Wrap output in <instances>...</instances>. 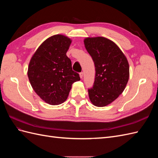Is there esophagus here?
Here are the masks:
<instances>
[{
  "mask_svg": "<svg viewBox=\"0 0 158 158\" xmlns=\"http://www.w3.org/2000/svg\"><path fill=\"white\" fill-rule=\"evenodd\" d=\"M80 77L81 79H82V78H83V73H80Z\"/></svg>",
  "mask_w": 158,
  "mask_h": 158,
  "instance_id": "34e87169",
  "label": "esophagus"
}]
</instances>
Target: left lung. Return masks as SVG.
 I'll return each instance as SVG.
<instances>
[{
    "label": "left lung",
    "instance_id": "8db88e82",
    "mask_svg": "<svg viewBox=\"0 0 158 158\" xmlns=\"http://www.w3.org/2000/svg\"><path fill=\"white\" fill-rule=\"evenodd\" d=\"M84 44L95 68L90 102L96 107L113 102L125 89L129 79V64L125 55L113 41L103 37H86Z\"/></svg>",
    "mask_w": 158,
    "mask_h": 158
}]
</instances>
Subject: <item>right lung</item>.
<instances>
[{"instance_id":"1","label":"right lung","mask_w":158,"mask_h":158,"mask_svg":"<svg viewBox=\"0 0 158 158\" xmlns=\"http://www.w3.org/2000/svg\"><path fill=\"white\" fill-rule=\"evenodd\" d=\"M72 43L67 36L57 34L47 38L30 59L27 76L34 92L52 106L64 102L72 85L80 80L66 56Z\"/></svg>"}]
</instances>
